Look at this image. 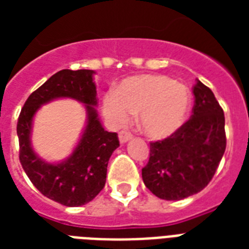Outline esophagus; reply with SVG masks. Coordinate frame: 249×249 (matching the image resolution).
Here are the masks:
<instances>
[{
	"label": "esophagus",
	"mask_w": 249,
	"mask_h": 249,
	"mask_svg": "<svg viewBox=\"0 0 249 249\" xmlns=\"http://www.w3.org/2000/svg\"><path fill=\"white\" fill-rule=\"evenodd\" d=\"M130 138H132V134H130V133L128 132L119 133V141H120V143H126Z\"/></svg>",
	"instance_id": "obj_1"
}]
</instances>
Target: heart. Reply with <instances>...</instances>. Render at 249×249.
<instances>
[{"instance_id": "heart-1", "label": "heart", "mask_w": 249, "mask_h": 249, "mask_svg": "<svg viewBox=\"0 0 249 249\" xmlns=\"http://www.w3.org/2000/svg\"><path fill=\"white\" fill-rule=\"evenodd\" d=\"M193 97L189 88L165 75H138L107 94L102 111L113 125L128 124L140 113V129L151 140H165L186 124Z\"/></svg>"}]
</instances>
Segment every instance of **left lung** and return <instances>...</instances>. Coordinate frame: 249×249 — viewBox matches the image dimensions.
<instances>
[{"label": "left lung", "instance_id": "8db88e82", "mask_svg": "<svg viewBox=\"0 0 249 249\" xmlns=\"http://www.w3.org/2000/svg\"><path fill=\"white\" fill-rule=\"evenodd\" d=\"M187 123L169 138L150 143L142 169L146 187L164 200H182L208 185L226 148L224 111L214 94L199 80Z\"/></svg>", "mask_w": 249, "mask_h": 249}]
</instances>
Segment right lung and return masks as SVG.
Listing matches in <instances>:
<instances>
[{
    "mask_svg": "<svg viewBox=\"0 0 249 249\" xmlns=\"http://www.w3.org/2000/svg\"><path fill=\"white\" fill-rule=\"evenodd\" d=\"M94 75L91 70L56 72L29 95L18 120L19 159L23 169L42 195L66 207L86 204L101 193L109 158L120 146L116 133L105 130L98 116ZM64 97L75 99L86 107V126L71 154L60 162L50 163L33 150V120L42 105Z\"/></svg>",
    "mask_w": 249,
    "mask_h": 249,
    "instance_id": "1",
    "label": "right lung"
}]
</instances>
